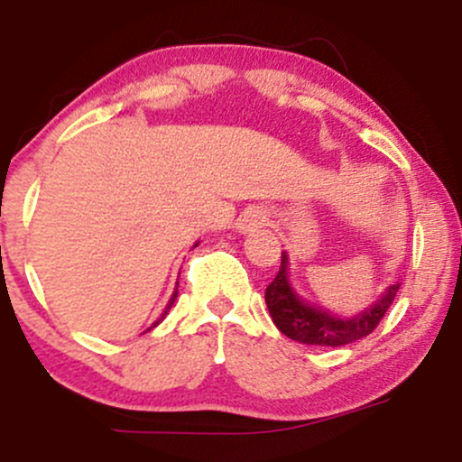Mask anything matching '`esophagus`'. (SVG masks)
<instances>
[{
  "label": "esophagus",
  "mask_w": 462,
  "mask_h": 462,
  "mask_svg": "<svg viewBox=\"0 0 462 462\" xmlns=\"http://www.w3.org/2000/svg\"><path fill=\"white\" fill-rule=\"evenodd\" d=\"M264 219H267V217H264V210L254 206V208H247L245 213H243L241 224H238V227H241L243 232H254L256 227H261L264 224Z\"/></svg>",
  "instance_id": "34e87169"
}]
</instances>
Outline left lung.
<instances>
[{
  "instance_id": "left-lung-1",
  "label": "left lung",
  "mask_w": 462,
  "mask_h": 462,
  "mask_svg": "<svg viewBox=\"0 0 462 462\" xmlns=\"http://www.w3.org/2000/svg\"><path fill=\"white\" fill-rule=\"evenodd\" d=\"M400 282L391 284L383 298L354 317H337L321 306L301 300L289 282V256L282 252V263L273 282L264 291L269 315L280 332L304 346L338 347L367 337L378 328L386 310L393 304Z\"/></svg>"
}]
</instances>
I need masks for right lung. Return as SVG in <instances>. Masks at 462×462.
<instances>
[{
  "label": "right lung",
  "instance_id": "1",
  "mask_svg": "<svg viewBox=\"0 0 462 462\" xmlns=\"http://www.w3.org/2000/svg\"><path fill=\"white\" fill-rule=\"evenodd\" d=\"M195 245H198V243H195ZM176 298H178V284H176V291H173L171 300H169V304H167V306H164V310H162L161 319H158V321H153V326H152V328H156V326H158V323H161V321L164 319V317H167V312H169V310H171V306H173V301H176ZM152 328H147V330H152Z\"/></svg>",
  "mask_w": 462,
  "mask_h": 462
}]
</instances>
